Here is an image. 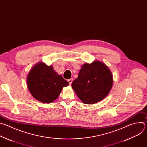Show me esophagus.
Here are the masks:
<instances>
[{
	"label": "esophagus",
	"mask_w": 147,
	"mask_h": 147,
	"mask_svg": "<svg viewBox=\"0 0 147 147\" xmlns=\"http://www.w3.org/2000/svg\"><path fill=\"white\" fill-rule=\"evenodd\" d=\"M73 78H70V79H69V80H68V82H69V84L70 85H71V83H72V82H73Z\"/></svg>",
	"instance_id": "1"
}]
</instances>
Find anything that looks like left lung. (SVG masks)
Returning <instances> with one entry per match:
<instances>
[{"label":"left lung","mask_w":147,"mask_h":147,"mask_svg":"<svg viewBox=\"0 0 147 147\" xmlns=\"http://www.w3.org/2000/svg\"><path fill=\"white\" fill-rule=\"evenodd\" d=\"M113 82V75L109 67L104 63L95 60L82 66L71 87L83 103L92 105L107 96Z\"/></svg>","instance_id":"left-lung-1"}]
</instances>
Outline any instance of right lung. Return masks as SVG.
<instances>
[{"mask_svg": "<svg viewBox=\"0 0 147 147\" xmlns=\"http://www.w3.org/2000/svg\"><path fill=\"white\" fill-rule=\"evenodd\" d=\"M69 83L43 62L35 65L27 77V85L32 96L42 103H51Z\"/></svg>", "mask_w": 147, "mask_h": 147, "instance_id": "right-lung-1", "label": "right lung"}]
</instances>
